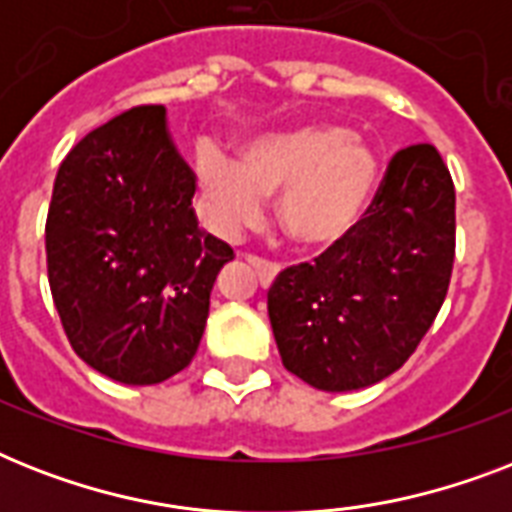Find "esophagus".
Listing matches in <instances>:
<instances>
[{"label": "esophagus", "mask_w": 512, "mask_h": 512, "mask_svg": "<svg viewBox=\"0 0 512 512\" xmlns=\"http://www.w3.org/2000/svg\"><path fill=\"white\" fill-rule=\"evenodd\" d=\"M244 260H247L252 268H255L257 279H260V284H271L273 276L279 273V265L271 263V260H265V257H257V255H244Z\"/></svg>", "instance_id": "obj_1"}]
</instances>
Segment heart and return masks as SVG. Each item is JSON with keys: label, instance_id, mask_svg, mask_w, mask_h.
Instances as JSON below:
<instances>
[{"label": "heart", "instance_id": "1", "mask_svg": "<svg viewBox=\"0 0 512 512\" xmlns=\"http://www.w3.org/2000/svg\"><path fill=\"white\" fill-rule=\"evenodd\" d=\"M196 177L209 225L236 239L279 193V223L305 249L345 241L364 220L380 164L364 138L340 124H308L252 140L239 164L209 143L196 151Z\"/></svg>", "mask_w": 512, "mask_h": 512}]
</instances>
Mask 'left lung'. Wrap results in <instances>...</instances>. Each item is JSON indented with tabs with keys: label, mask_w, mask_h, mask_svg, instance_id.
Here are the masks:
<instances>
[{
	"label": "left lung",
	"mask_w": 512,
	"mask_h": 512,
	"mask_svg": "<svg viewBox=\"0 0 512 512\" xmlns=\"http://www.w3.org/2000/svg\"><path fill=\"white\" fill-rule=\"evenodd\" d=\"M454 183L436 146L390 159L364 220L268 289L281 364L319 390H356L404 366L436 321L454 265Z\"/></svg>",
	"instance_id": "1"
}]
</instances>
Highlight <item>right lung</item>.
<instances>
[{
  "instance_id": "1",
  "label": "right lung",
  "mask_w": 512,
  "mask_h": 512,
  "mask_svg": "<svg viewBox=\"0 0 512 512\" xmlns=\"http://www.w3.org/2000/svg\"><path fill=\"white\" fill-rule=\"evenodd\" d=\"M196 177L162 106L87 132L60 162L44 225L52 303L76 356L127 385L191 364L233 249L199 228Z\"/></svg>"
}]
</instances>
